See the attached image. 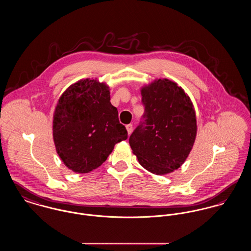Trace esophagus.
I'll return each instance as SVG.
<instances>
[{"label": "esophagus", "instance_id": "1", "mask_svg": "<svg viewBox=\"0 0 251 251\" xmlns=\"http://www.w3.org/2000/svg\"><path fill=\"white\" fill-rule=\"evenodd\" d=\"M126 130H127V133H128V135L131 133V131H132V125H126Z\"/></svg>", "mask_w": 251, "mask_h": 251}]
</instances>
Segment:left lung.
Segmentation results:
<instances>
[{
  "instance_id": "left-lung-1",
  "label": "left lung",
  "mask_w": 251,
  "mask_h": 251,
  "mask_svg": "<svg viewBox=\"0 0 251 251\" xmlns=\"http://www.w3.org/2000/svg\"><path fill=\"white\" fill-rule=\"evenodd\" d=\"M144 123L129 137L139 164L157 176L180 168L196 141L198 126L194 104L182 87L156 78L141 87Z\"/></svg>"
}]
</instances>
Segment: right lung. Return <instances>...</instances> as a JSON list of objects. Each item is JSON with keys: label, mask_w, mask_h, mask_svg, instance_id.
Listing matches in <instances>:
<instances>
[{"label": "right lung", "mask_w": 251, "mask_h": 251, "mask_svg": "<svg viewBox=\"0 0 251 251\" xmlns=\"http://www.w3.org/2000/svg\"><path fill=\"white\" fill-rule=\"evenodd\" d=\"M56 152L69 170L87 174L99 168L115 145L127 138L110 102V89L98 78H83L59 97L52 117Z\"/></svg>", "instance_id": "add662e5"}]
</instances>
